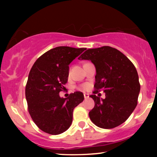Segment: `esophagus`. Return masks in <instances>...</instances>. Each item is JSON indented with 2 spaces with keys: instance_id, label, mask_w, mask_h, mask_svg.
I'll list each match as a JSON object with an SVG mask.
<instances>
[{
  "instance_id": "obj_1",
  "label": "esophagus",
  "mask_w": 157,
  "mask_h": 157,
  "mask_svg": "<svg viewBox=\"0 0 157 157\" xmlns=\"http://www.w3.org/2000/svg\"><path fill=\"white\" fill-rule=\"evenodd\" d=\"M83 96H84V98H88L89 97V95L88 94H83Z\"/></svg>"
}]
</instances>
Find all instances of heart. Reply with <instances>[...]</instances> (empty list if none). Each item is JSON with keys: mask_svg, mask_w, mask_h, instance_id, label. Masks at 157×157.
<instances>
[{"mask_svg": "<svg viewBox=\"0 0 157 157\" xmlns=\"http://www.w3.org/2000/svg\"><path fill=\"white\" fill-rule=\"evenodd\" d=\"M89 86L87 84V83H84V84H82L80 86V89H82V90H87V89H89Z\"/></svg>", "mask_w": 157, "mask_h": 157, "instance_id": "1", "label": "heart"}]
</instances>
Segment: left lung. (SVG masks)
Returning <instances> with one entry per match:
<instances>
[{"mask_svg": "<svg viewBox=\"0 0 157 157\" xmlns=\"http://www.w3.org/2000/svg\"><path fill=\"white\" fill-rule=\"evenodd\" d=\"M79 60H90L96 67L94 108L89 113L91 121L102 128H113L126 121L138 103L140 83L132 62L121 51L110 46L88 49ZM102 90V100L95 94Z\"/></svg>", "mask_w": 157, "mask_h": 157, "instance_id": "1", "label": "left lung"}]
</instances>
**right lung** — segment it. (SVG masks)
Listing matches in <instances>:
<instances>
[{
  "instance_id": "obj_1",
  "label": "right lung",
  "mask_w": 157,
  "mask_h": 157,
  "mask_svg": "<svg viewBox=\"0 0 157 157\" xmlns=\"http://www.w3.org/2000/svg\"><path fill=\"white\" fill-rule=\"evenodd\" d=\"M86 48L59 46L36 60L29 72L25 86L28 110L36 126L51 135L63 133L70 127L75 107L84 99L81 91L61 98L65 89L71 62Z\"/></svg>"
}]
</instances>
